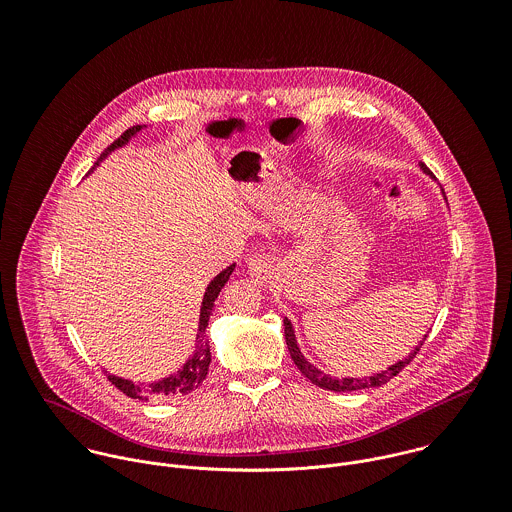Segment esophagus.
<instances>
[{"label":"esophagus","instance_id":"obj_1","mask_svg":"<svg viewBox=\"0 0 512 512\" xmlns=\"http://www.w3.org/2000/svg\"><path fill=\"white\" fill-rule=\"evenodd\" d=\"M248 272L256 282H268L276 274V260L268 254H254L248 260Z\"/></svg>","mask_w":512,"mask_h":512}]
</instances>
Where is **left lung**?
<instances>
[{
	"label": "left lung",
	"instance_id": "1",
	"mask_svg": "<svg viewBox=\"0 0 512 512\" xmlns=\"http://www.w3.org/2000/svg\"><path fill=\"white\" fill-rule=\"evenodd\" d=\"M422 169L430 175V169L426 165H422ZM284 333H286V343H288V349H290V355H292L293 363L301 370V374L311 380L315 386L323 388V390H333V392H351V390H363V388H372V386H380V384H386L392 376H396L402 368L406 365H410V361L418 355L420 347L424 345V341H420V345L404 359V361H398L396 365L388 366L386 370L378 372V374H372V376H365V378H333L325 372H321L319 368H315L313 365L307 363V359L301 355L297 343H295V335H293L292 323L288 321V317L284 319Z\"/></svg>",
	"mask_w": 512,
	"mask_h": 512
}]
</instances>
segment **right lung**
<instances>
[{"instance_id":"right-lung-1","label":"right lung","mask_w":512,"mask_h":512,"mask_svg":"<svg viewBox=\"0 0 512 512\" xmlns=\"http://www.w3.org/2000/svg\"><path fill=\"white\" fill-rule=\"evenodd\" d=\"M142 130V126H132L128 128L116 142H112L110 146L106 147L98 161L94 163V167L110 153L114 151L116 147H122L124 144H128V140L132 136H136L138 132ZM234 272V264H230L226 270H222L219 276L209 284L205 297H203V305H201V317H199V333H197V345H195V353L193 357L183 365L181 370H177L175 374L155 382V384H136L132 380H126V378H118L114 374H106L108 380L120 390L124 392L126 396L130 398H140V400H149V398H175V396H185V394H191L193 390H197L201 386V382L207 378V372H209V365H211V347H209V341H207V325H209V317H211V311H213V305H215V299L219 297L220 290L224 288V284L228 282L230 274Z\"/></svg>"}]
</instances>
